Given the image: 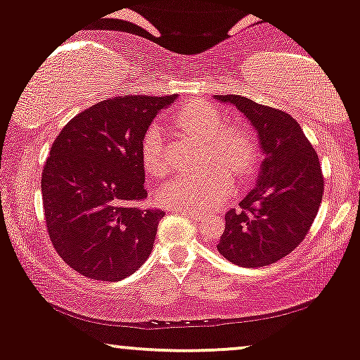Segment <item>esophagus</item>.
<instances>
[{
  "label": "esophagus",
  "mask_w": 360,
  "mask_h": 360,
  "mask_svg": "<svg viewBox=\"0 0 360 360\" xmlns=\"http://www.w3.org/2000/svg\"><path fill=\"white\" fill-rule=\"evenodd\" d=\"M179 213H183L184 216H189V218L194 219V221H201L205 218V214L199 213V211H193V210H179Z\"/></svg>",
  "instance_id": "1"
}]
</instances>
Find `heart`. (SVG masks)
<instances>
[{
  "label": "heart",
  "mask_w": 360,
  "mask_h": 360,
  "mask_svg": "<svg viewBox=\"0 0 360 360\" xmlns=\"http://www.w3.org/2000/svg\"><path fill=\"white\" fill-rule=\"evenodd\" d=\"M169 120L179 132L202 142L201 164L198 172L176 176L159 189L158 199L174 210H207L229 196L235 177H246L257 169L259 159L258 139L243 124L226 125V117L213 103L189 101L171 112ZM141 159L150 176L167 172L164 155V134L158 124L147 127L141 142ZM218 163V167H211Z\"/></svg>",
  "instance_id": "heart-1"
}]
</instances>
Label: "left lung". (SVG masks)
I'll list each match as a JSON object with an SVG mask.
<instances>
[{
  "label": "left lung",
  "instance_id": "1",
  "mask_svg": "<svg viewBox=\"0 0 360 360\" xmlns=\"http://www.w3.org/2000/svg\"><path fill=\"white\" fill-rule=\"evenodd\" d=\"M216 101L231 103L250 120L265 155L257 188L224 214L218 251L245 268L271 265L302 243L319 213L323 194L319 155L287 112L241 95H216Z\"/></svg>",
  "mask_w": 360,
  "mask_h": 360
}]
</instances>
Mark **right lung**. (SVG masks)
Segmentation results:
<instances>
[{"instance_id": "add662e5", "label": "right lung", "mask_w": 360, "mask_h": 360, "mask_svg": "<svg viewBox=\"0 0 360 360\" xmlns=\"http://www.w3.org/2000/svg\"><path fill=\"white\" fill-rule=\"evenodd\" d=\"M176 98H109L55 139L41 174L45 223L56 253L80 275L124 280L149 258L164 211L139 206L147 198L141 142Z\"/></svg>"}]
</instances>
